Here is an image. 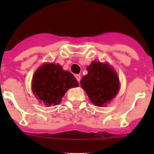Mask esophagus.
<instances>
[{"instance_id":"obj_1","label":"esophagus","mask_w":154,"mask_h":154,"mask_svg":"<svg viewBox=\"0 0 154 154\" xmlns=\"http://www.w3.org/2000/svg\"><path fill=\"white\" fill-rule=\"evenodd\" d=\"M75 79H77V81H78L79 82L80 80H81V75H80L79 74H76L75 75Z\"/></svg>"}]
</instances>
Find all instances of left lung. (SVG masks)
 I'll return each mask as SVG.
<instances>
[{"label": "left lung", "mask_w": 154, "mask_h": 154, "mask_svg": "<svg viewBox=\"0 0 154 154\" xmlns=\"http://www.w3.org/2000/svg\"><path fill=\"white\" fill-rule=\"evenodd\" d=\"M88 74L81 80L82 89L92 103L103 106L117 94L119 89V79L107 64L93 62L87 68Z\"/></svg>", "instance_id": "obj_1"}]
</instances>
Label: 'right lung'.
Wrapping results in <instances>:
<instances>
[{
  "label": "right lung",
  "mask_w": 154,
  "mask_h": 154,
  "mask_svg": "<svg viewBox=\"0 0 154 154\" xmlns=\"http://www.w3.org/2000/svg\"><path fill=\"white\" fill-rule=\"evenodd\" d=\"M79 83L73 75L59 65L45 64L36 71L32 80V91L38 99L47 106L58 105L72 87Z\"/></svg>",
  "instance_id": "1"
}]
</instances>
